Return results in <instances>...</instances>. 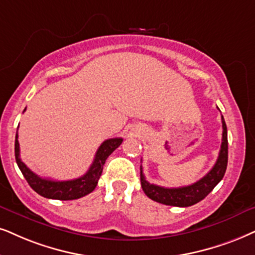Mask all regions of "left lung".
I'll return each instance as SVG.
<instances>
[{
	"label": "left lung",
	"instance_id": "left-lung-1",
	"mask_svg": "<svg viewBox=\"0 0 255 255\" xmlns=\"http://www.w3.org/2000/svg\"><path fill=\"white\" fill-rule=\"evenodd\" d=\"M222 121V142L219 151L217 162L209 172L202 179L189 186L179 187V188H166L157 185L149 183L144 178L142 173V166L140 167L141 187L144 194L154 201L160 204L176 206V207H188V206L198 204L202 199H205L213 188L224 178L227 168L228 161V140H227V127L225 124L224 117Z\"/></svg>",
	"mask_w": 255,
	"mask_h": 255
}]
</instances>
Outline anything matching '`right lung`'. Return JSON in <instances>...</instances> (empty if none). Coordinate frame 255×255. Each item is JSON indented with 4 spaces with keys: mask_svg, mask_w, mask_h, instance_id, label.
<instances>
[{
    "mask_svg": "<svg viewBox=\"0 0 255 255\" xmlns=\"http://www.w3.org/2000/svg\"><path fill=\"white\" fill-rule=\"evenodd\" d=\"M25 111V109H24ZM18 135L15 136V159L17 166L27 180L29 186L34 189L37 194L48 199L55 200H75L82 198L95 189L98 181L102 174L104 165L107 157L122 143L121 137L108 138L104 141L96 151L94 161L92 166L87 170L85 175L74 180L67 181H56V180L43 179L34 172H31L20 159V144H18Z\"/></svg>",
    "mask_w": 255,
    "mask_h": 255,
    "instance_id": "obj_1",
    "label": "right lung"
}]
</instances>
